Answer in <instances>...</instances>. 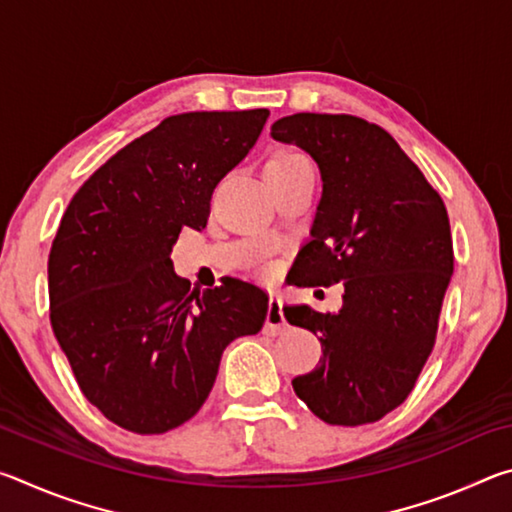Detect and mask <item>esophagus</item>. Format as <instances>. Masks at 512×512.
<instances>
[{
  "instance_id": "esophagus-1",
  "label": "esophagus",
  "mask_w": 512,
  "mask_h": 512,
  "mask_svg": "<svg viewBox=\"0 0 512 512\" xmlns=\"http://www.w3.org/2000/svg\"><path fill=\"white\" fill-rule=\"evenodd\" d=\"M284 327H287V320H284V314H282V298L271 296V300H268L266 327L264 329L268 334H280Z\"/></svg>"
}]
</instances>
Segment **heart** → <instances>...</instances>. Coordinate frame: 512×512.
<instances>
[{
	"instance_id": "obj_1",
	"label": "heart",
	"mask_w": 512,
	"mask_h": 512,
	"mask_svg": "<svg viewBox=\"0 0 512 512\" xmlns=\"http://www.w3.org/2000/svg\"><path fill=\"white\" fill-rule=\"evenodd\" d=\"M266 167L293 169V167H311V162L302 151L293 149V146H284V149H277L271 158H268Z\"/></svg>"
}]
</instances>
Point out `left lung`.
I'll return each mask as SVG.
<instances>
[{
    "label": "left lung",
    "instance_id": "1",
    "mask_svg": "<svg viewBox=\"0 0 512 512\" xmlns=\"http://www.w3.org/2000/svg\"><path fill=\"white\" fill-rule=\"evenodd\" d=\"M271 135L305 149L323 178L293 282L345 289L339 314L284 307L323 348L293 391L327 424L377 422L409 397L436 343L454 273L447 207L400 144L366 119L298 112L277 119Z\"/></svg>",
    "mask_w": 512,
    "mask_h": 512
}]
</instances>
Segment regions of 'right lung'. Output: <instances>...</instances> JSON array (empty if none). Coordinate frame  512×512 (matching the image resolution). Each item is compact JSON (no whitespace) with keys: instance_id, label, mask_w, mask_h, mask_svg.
<instances>
[{"instance_id":"add662e5","label":"right lung","mask_w":512,"mask_h":512,"mask_svg":"<svg viewBox=\"0 0 512 512\" xmlns=\"http://www.w3.org/2000/svg\"><path fill=\"white\" fill-rule=\"evenodd\" d=\"M271 112L162 119L85 180L49 250V320L85 400L133 433L194 418L221 354L257 334L268 293L239 277L192 289L171 246L203 230L214 187L246 158Z\"/></svg>"}]
</instances>
